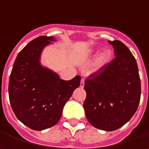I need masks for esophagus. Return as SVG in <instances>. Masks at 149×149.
Segmentation results:
<instances>
[{"mask_svg":"<svg viewBox=\"0 0 149 149\" xmlns=\"http://www.w3.org/2000/svg\"><path fill=\"white\" fill-rule=\"evenodd\" d=\"M84 79L82 78V79H81V83H80V86H81V87H84Z\"/></svg>","mask_w":149,"mask_h":149,"instance_id":"obj_1","label":"esophagus"}]
</instances>
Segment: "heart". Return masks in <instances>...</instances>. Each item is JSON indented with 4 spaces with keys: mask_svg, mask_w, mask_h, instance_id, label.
I'll return each instance as SVG.
<instances>
[{
    "mask_svg": "<svg viewBox=\"0 0 149 149\" xmlns=\"http://www.w3.org/2000/svg\"><path fill=\"white\" fill-rule=\"evenodd\" d=\"M95 53V50H90L87 52V53L84 55V57L86 58H90L91 55H93ZM111 58V52L109 49H105L102 52H100L97 57L95 58L94 62L91 64V65L90 66V72H96L98 70H100L101 68H103L105 65H107L109 63V61L110 60Z\"/></svg>",
    "mask_w": 149,
    "mask_h": 149,
    "instance_id": "b5f03b06",
    "label": "heart"
}]
</instances>
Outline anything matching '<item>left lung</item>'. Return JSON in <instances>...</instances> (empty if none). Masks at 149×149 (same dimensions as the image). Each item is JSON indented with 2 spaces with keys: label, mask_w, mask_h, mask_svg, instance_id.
Segmentation results:
<instances>
[{
  "label": "left lung",
  "mask_w": 149,
  "mask_h": 149,
  "mask_svg": "<svg viewBox=\"0 0 149 149\" xmlns=\"http://www.w3.org/2000/svg\"><path fill=\"white\" fill-rule=\"evenodd\" d=\"M116 58L91 74L84 89L86 118L95 128L113 131L127 123L135 113L141 98V80L136 60L119 40H109Z\"/></svg>",
  "instance_id": "8db88e82"
}]
</instances>
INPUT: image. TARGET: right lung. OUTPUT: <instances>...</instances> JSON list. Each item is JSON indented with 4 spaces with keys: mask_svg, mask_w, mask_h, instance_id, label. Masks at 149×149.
I'll return each mask as SVG.
<instances>
[{
    "mask_svg": "<svg viewBox=\"0 0 149 149\" xmlns=\"http://www.w3.org/2000/svg\"><path fill=\"white\" fill-rule=\"evenodd\" d=\"M55 40L52 36H40L29 42L19 52L9 78L12 109L22 123L33 130L54 126L65 103L80 85V76L65 81L41 65L43 49Z\"/></svg>",
    "mask_w": 149,
    "mask_h": 149,
    "instance_id": "1",
    "label": "right lung"
}]
</instances>
